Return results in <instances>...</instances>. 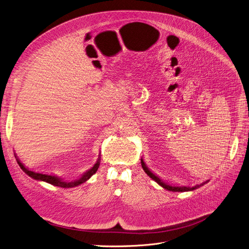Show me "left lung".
I'll list each match as a JSON object with an SVG mask.
<instances>
[{
  "instance_id": "8db88e82",
  "label": "left lung",
  "mask_w": 249,
  "mask_h": 249,
  "mask_svg": "<svg viewBox=\"0 0 249 249\" xmlns=\"http://www.w3.org/2000/svg\"><path fill=\"white\" fill-rule=\"evenodd\" d=\"M141 163H142V169H143V171L147 173V175L148 176L150 177V178H152L154 181H156L160 186H162L164 189H166V190H169V191H172V192H186V191H193V190H195V189H197V188H199V187H201V186H203L204 184H206L207 182H209V180L208 181H206V182H204V183H202V184H200V185H196V186H194V187H186V186H171V185H169V184H167V183H165L164 181H162L160 180L158 176H156V175L154 174V173H152L150 170H149V168L145 166V164H144V162H143V160L142 159H141Z\"/></svg>"
}]
</instances>
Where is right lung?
Wrapping results in <instances>:
<instances>
[{
	"label": "right lung",
	"instance_id": "1",
	"mask_svg": "<svg viewBox=\"0 0 249 249\" xmlns=\"http://www.w3.org/2000/svg\"><path fill=\"white\" fill-rule=\"evenodd\" d=\"M99 160H100V159L98 158L97 162L94 164V166L91 169H89V171H86L79 179H77L75 181H71V182H65L61 178H58L56 176H52V175H47V174H42V173H37V172H34V171H30L20 162L19 159H17V163L19 164L20 168L28 175V176H30L31 178H33L35 180L46 182V183H49L51 185H54V186H57V187H61V188H72V187H76V186L86 182L92 176V175H94L96 173L98 167H99V164H100Z\"/></svg>",
	"mask_w": 249,
	"mask_h": 249
}]
</instances>
